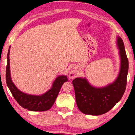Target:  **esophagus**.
Returning <instances> with one entry per match:
<instances>
[{
  "label": "esophagus",
  "mask_w": 135,
  "mask_h": 135,
  "mask_svg": "<svg viewBox=\"0 0 135 135\" xmlns=\"http://www.w3.org/2000/svg\"><path fill=\"white\" fill-rule=\"evenodd\" d=\"M79 74V69L77 68H74L73 69L71 70V71L69 73V77L71 79H75V78Z\"/></svg>",
  "instance_id": "34e87169"
}]
</instances>
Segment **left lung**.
<instances>
[{"mask_svg": "<svg viewBox=\"0 0 135 135\" xmlns=\"http://www.w3.org/2000/svg\"><path fill=\"white\" fill-rule=\"evenodd\" d=\"M121 66L119 74L114 83L107 86L97 88L92 86L86 79L76 78L72 80L75 100L80 111L84 114L98 116L105 114L113 108L122 98L127 85L128 60L124 44L118 38Z\"/></svg>", "mask_w": 135, "mask_h": 135, "instance_id": "1", "label": "left lung"}]
</instances>
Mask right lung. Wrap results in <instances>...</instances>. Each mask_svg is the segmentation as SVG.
Masks as SVG:
<instances>
[{
	"label": "right lung",
	"instance_id": "obj_1",
	"mask_svg": "<svg viewBox=\"0 0 135 135\" xmlns=\"http://www.w3.org/2000/svg\"><path fill=\"white\" fill-rule=\"evenodd\" d=\"M9 55V49L7 54L8 62L6 68V81L15 100L21 107L29 111H44L49 110L54 105L63 84L68 81L67 77L65 75L58 77L54 82L52 88L41 95L27 94L19 91L11 80Z\"/></svg>",
	"mask_w": 135,
	"mask_h": 135
}]
</instances>
